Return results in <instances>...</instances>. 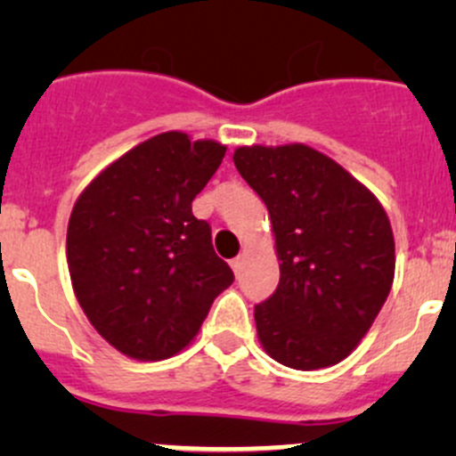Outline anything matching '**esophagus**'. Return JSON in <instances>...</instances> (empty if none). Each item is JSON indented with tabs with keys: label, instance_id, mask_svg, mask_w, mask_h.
Masks as SVG:
<instances>
[{
	"label": "esophagus",
	"instance_id": "esophagus-1",
	"mask_svg": "<svg viewBox=\"0 0 456 456\" xmlns=\"http://www.w3.org/2000/svg\"><path fill=\"white\" fill-rule=\"evenodd\" d=\"M242 265H245V254H242V256H238V257H233V260H232V269L236 271V275L240 273Z\"/></svg>",
	"mask_w": 456,
	"mask_h": 456
}]
</instances>
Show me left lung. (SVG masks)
Segmentation results:
<instances>
[{"mask_svg":"<svg viewBox=\"0 0 456 456\" xmlns=\"http://www.w3.org/2000/svg\"><path fill=\"white\" fill-rule=\"evenodd\" d=\"M233 163L265 200L280 284L256 306L262 348L317 370L351 355L395 278V238L381 202L342 165L302 142L251 145Z\"/></svg>","mask_w":456,"mask_h":456,"instance_id":"1","label":"left lung"}]
</instances>
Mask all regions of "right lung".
<instances>
[{"instance_id":"1","label":"right lung","mask_w":456,"mask_h":456,"mask_svg":"<svg viewBox=\"0 0 456 456\" xmlns=\"http://www.w3.org/2000/svg\"><path fill=\"white\" fill-rule=\"evenodd\" d=\"M227 147L163 132L110 163L68 223L72 289L90 324L123 355L159 362L199 333L233 271L191 214Z\"/></svg>"}]
</instances>
